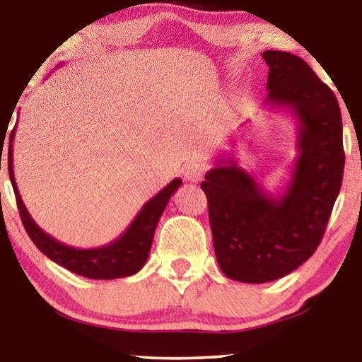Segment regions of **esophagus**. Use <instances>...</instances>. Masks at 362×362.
Listing matches in <instances>:
<instances>
[{
  "label": "esophagus",
  "mask_w": 362,
  "mask_h": 362,
  "mask_svg": "<svg viewBox=\"0 0 362 362\" xmlns=\"http://www.w3.org/2000/svg\"><path fill=\"white\" fill-rule=\"evenodd\" d=\"M182 175H185L186 181L197 182V181H201L202 177H204L206 166L202 165V163L191 161V163H187L185 168H182Z\"/></svg>",
  "instance_id": "obj_1"
}]
</instances>
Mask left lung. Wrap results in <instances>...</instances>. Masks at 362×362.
Returning <instances> with one entry per match:
<instances>
[{
  "instance_id": "obj_1",
  "label": "left lung",
  "mask_w": 362,
  "mask_h": 362,
  "mask_svg": "<svg viewBox=\"0 0 362 362\" xmlns=\"http://www.w3.org/2000/svg\"><path fill=\"white\" fill-rule=\"evenodd\" d=\"M262 57L270 69L264 105L286 110L298 123L288 185L272 194L234 155L217 158L201 182L217 264L244 284L279 280L315 254L344 171L343 123L331 88L295 54L265 51Z\"/></svg>"
}]
</instances>
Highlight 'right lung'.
I'll use <instances>...</instances> for the list:
<instances>
[{
  "label": "right lung",
  "instance_id": "right-lung-1",
  "mask_svg": "<svg viewBox=\"0 0 362 362\" xmlns=\"http://www.w3.org/2000/svg\"><path fill=\"white\" fill-rule=\"evenodd\" d=\"M16 127L13 128L9 135V146H8V171L9 180H11L14 194H16V202L19 216L26 229L28 235L36 244L39 250L44 255L49 257L57 265L64 269L74 272V274L87 276L93 280H113L123 279V276L135 275L136 272L143 269L146 264L148 255L153 244V235H155L158 221L165 211V207L170 201V197L175 194L177 187L182 185L180 177L173 180L170 185L163 187L156 196H153L145 206L141 207L135 219L127 230L113 242H108L107 245L95 247V249H77L62 244L47 232H44L29 214L26 206L21 199L19 189L16 186L13 171V140ZM4 143V141H3ZM3 151V145H1ZM3 155V153H1Z\"/></svg>",
  "mask_w": 362,
  "mask_h": 362
}]
</instances>
